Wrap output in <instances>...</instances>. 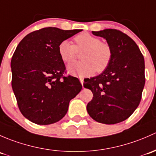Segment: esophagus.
<instances>
[{"mask_svg": "<svg viewBox=\"0 0 156 156\" xmlns=\"http://www.w3.org/2000/svg\"><path fill=\"white\" fill-rule=\"evenodd\" d=\"M80 83H81V84L83 86V83H84V80H83V78H80Z\"/></svg>", "mask_w": 156, "mask_h": 156, "instance_id": "obj_1", "label": "esophagus"}]
</instances>
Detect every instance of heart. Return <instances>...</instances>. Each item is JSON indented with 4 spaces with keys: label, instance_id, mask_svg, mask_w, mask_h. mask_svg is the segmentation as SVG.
I'll use <instances>...</instances> for the list:
<instances>
[{
    "label": "heart",
    "instance_id": "b5f03b06",
    "mask_svg": "<svg viewBox=\"0 0 156 156\" xmlns=\"http://www.w3.org/2000/svg\"><path fill=\"white\" fill-rule=\"evenodd\" d=\"M75 46L65 40L58 44V52L65 63L74 62L78 52H82L83 62L67 67V71L75 76H84L96 71L101 73L110 65L112 59V49L107 43L101 42L97 37L89 33H81L75 37Z\"/></svg>",
    "mask_w": 156,
    "mask_h": 156
}]
</instances>
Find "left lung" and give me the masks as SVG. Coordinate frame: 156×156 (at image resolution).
<instances>
[{
  "label": "left lung",
  "instance_id": "8db88e82",
  "mask_svg": "<svg viewBox=\"0 0 156 156\" xmlns=\"http://www.w3.org/2000/svg\"><path fill=\"white\" fill-rule=\"evenodd\" d=\"M92 34L106 39L113 55L101 74L85 81L84 87L93 93L86 108L98 122L116 124L127 119L140 102L145 85L144 58L136 43L121 30Z\"/></svg>",
  "mask_w": 156,
  "mask_h": 156
}]
</instances>
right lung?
Returning <instances> with one entry per match:
<instances>
[{
  "label": "right lung",
  "mask_w": 156,
  "mask_h": 156,
  "mask_svg": "<svg viewBox=\"0 0 156 156\" xmlns=\"http://www.w3.org/2000/svg\"><path fill=\"white\" fill-rule=\"evenodd\" d=\"M81 30L43 28L28 34L17 46L11 60L12 88L19 110L32 122H58L81 91L77 78L64 76L66 67L58 52L59 43Z\"/></svg>",
  "instance_id": "add662e5"
}]
</instances>
